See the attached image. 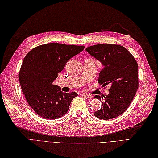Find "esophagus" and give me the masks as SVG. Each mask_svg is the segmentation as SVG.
Returning a JSON list of instances; mask_svg holds the SVG:
<instances>
[{
    "instance_id": "esophagus-1",
    "label": "esophagus",
    "mask_w": 158,
    "mask_h": 158,
    "mask_svg": "<svg viewBox=\"0 0 158 158\" xmlns=\"http://www.w3.org/2000/svg\"><path fill=\"white\" fill-rule=\"evenodd\" d=\"M82 96L85 98H92V96L91 94H85V93L82 94Z\"/></svg>"
}]
</instances>
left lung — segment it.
I'll return each instance as SVG.
<instances>
[{"mask_svg": "<svg viewBox=\"0 0 158 158\" xmlns=\"http://www.w3.org/2000/svg\"><path fill=\"white\" fill-rule=\"evenodd\" d=\"M85 50L102 64L99 85H111L109 94L104 96L101 109L96 111L94 115L104 120L119 116L128 108L139 88L136 60L128 50L119 45L98 44ZM94 98L100 101L103 99L98 95Z\"/></svg>", "mask_w": 158, "mask_h": 158, "instance_id": "left-lung-1", "label": "left lung"}]
</instances>
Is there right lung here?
Returning <instances> with one entry per match:
<instances>
[{"mask_svg": "<svg viewBox=\"0 0 158 158\" xmlns=\"http://www.w3.org/2000/svg\"><path fill=\"white\" fill-rule=\"evenodd\" d=\"M83 45L50 43L36 47L25 56L19 80L25 98L40 117L56 119L64 115L77 93H64L53 84L69 59L84 49Z\"/></svg>", "mask_w": 158, "mask_h": 158, "instance_id": "obj_1", "label": "right lung"}]
</instances>
